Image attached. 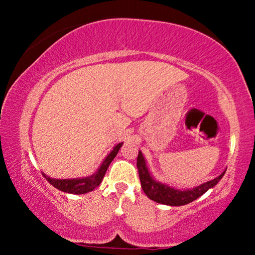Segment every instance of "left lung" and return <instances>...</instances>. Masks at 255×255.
Wrapping results in <instances>:
<instances>
[{"mask_svg": "<svg viewBox=\"0 0 255 255\" xmlns=\"http://www.w3.org/2000/svg\"><path fill=\"white\" fill-rule=\"evenodd\" d=\"M137 167L139 173V179H140L141 188L146 194V196L151 198L152 201L156 202V203H161L165 205H170V207H180V205H184L190 203L198 197L202 196L204 193L214 188L217 184L226 170H224L221 175L215 177L214 180L208 181V182L202 183L200 186L193 188V189H186L181 190L177 188H173L168 186V184L159 182L153 179L152 174L149 173L147 163L142 155V153L139 151L138 158H137Z\"/></svg>", "mask_w": 255, "mask_h": 255, "instance_id": "left-lung-1", "label": "left lung"}]
</instances>
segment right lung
I'll list each match as a JSON object with an SVG mask.
<instances>
[{
  "label": "right lung",
  "mask_w": 255,
  "mask_h": 255,
  "mask_svg": "<svg viewBox=\"0 0 255 255\" xmlns=\"http://www.w3.org/2000/svg\"><path fill=\"white\" fill-rule=\"evenodd\" d=\"M123 145V142H120L115 146L113 151H111L106 159L103 160V162L101 163V166L99 167V169L96 170L95 173L92 174L90 176L87 177H82V179H52V177L45 175V179H46L48 182H50L52 186L57 189L64 191V193H69V194H86L89 193L95 189L96 187L100 186V183L102 182L104 175H106V172L108 169V167L111 163V161L115 159V156L117 155L118 151Z\"/></svg>",
  "instance_id": "right-lung-1"
}]
</instances>
